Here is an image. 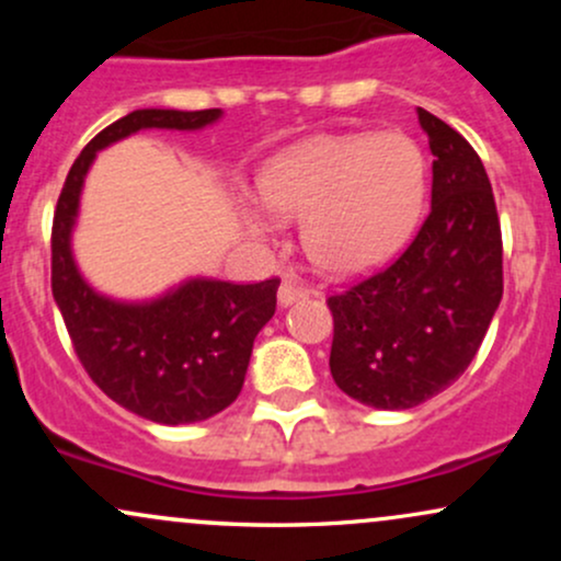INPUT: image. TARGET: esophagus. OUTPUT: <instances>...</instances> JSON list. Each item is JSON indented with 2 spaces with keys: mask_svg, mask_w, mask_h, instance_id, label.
Wrapping results in <instances>:
<instances>
[{
  "mask_svg": "<svg viewBox=\"0 0 561 561\" xmlns=\"http://www.w3.org/2000/svg\"><path fill=\"white\" fill-rule=\"evenodd\" d=\"M308 295H311V289H306V287L295 285V282L285 279V282H282L279 293H276V300H279L282 308H287V306H293V302L308 298Z\"/></svg>",
  "mask_w": 561,
  "mask_h": 561,
  "instance_id": "obj_1",
  "label": "esophagus"
}]
</instances>
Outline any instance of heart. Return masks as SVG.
<instances>
[{
  "mask_svg": "<svg viewBox=\"0 0 561 561\" xmlns=\"http://www.w3.org/2000/svg\"><path fill=\"white\" fill-rule=\"evenodd\" d=\"M259 192L274 216L302 218L313 266L356 276L388 263L414 234L427 203V158L405 134H327L268 160ZM274 216L242 205L255 237L274 234Z\"/></svg>",
  "mask_w": 561,
  "mask_h": 561,
  "instance_id": "b5f03b06",
  "label": "heart"
}]
</instances>
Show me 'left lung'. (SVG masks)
<instances>
[{"label":"left lung","instance_id":"left-lung-1","mask_svg":"<svg viewBox=\"0 0 561 561\" xmlns=\"http://www.w3.org/2000/svg\"><path fill=\"white\" fill-rule=\"evenodd\" d=\"M416 115L435 156L427 221L392 266L327 300L334 382L385 411L414 409L465 375L504 295L485 165L459 131Z\"/></svg>","mask_w":561,"mask_h":561}]
</instances>
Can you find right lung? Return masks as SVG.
<instances>
[{"label":"right lung","instance_id":"right-lung-1","mask_svg":"<svg viewBox=\"0 0 561 561\" xmlns=\"http://www.w3.org/2000/svg\"><path fill=\"white\" fill-rule=\"evenodd\" d=\"M224 111L145 107L102 128L70 169L53 224V295L96 388L141 420L192 424L240 396L259 332L276 311L279 279L231 285L190 276L150 300H118L81 274L73 255L81 192L96 152L145 131H199Z\"/></svg>","mask_w":561,"mask_h":561}]
</instances>
